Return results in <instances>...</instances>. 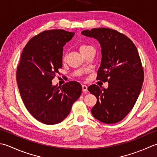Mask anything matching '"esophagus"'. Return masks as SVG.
I'll return each mask as SVG.
<instances>
[{"mask_svg": "<svg viewBox=\"0 0 157 157\" xmlns=\"http://www.w3.org/2000/svg\"><path fill=\"white\" fill-rule=\"evenodd\" d=\"M82 91H87V86L85 85H82Z\"/></svg>", "mask_w": 157, "mask_h": 157, "instance_id": "obj_1", "label": "esophagus"}]
</instances>
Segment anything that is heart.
Wrapping results in <instances>:
<instances>
[{"instance_id": "b5f03b06", "label": "heart", "mask_w": 157, "mask_h": 157, "mask_svg": "<svg viewBox=\"0 0 157 157\" xmlns=\"http://www.w3.org/2000/svg\"><path fill=\"white\" fill-rule=\"evenodd\" d=\"M89 47H91L90 46H87V45H82V46L80 47V52H81V51L84 50L85 49H87V48H89Z\"/></svg>"}]
</instances>
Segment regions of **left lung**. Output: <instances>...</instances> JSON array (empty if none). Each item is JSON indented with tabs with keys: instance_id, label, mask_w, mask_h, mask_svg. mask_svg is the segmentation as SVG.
Masks as SVG:
<instances>
[{
	"instance_id": "8db88e82",
	"label": "left lung",
	"mask_w": 157,
	"mask_h": 157,
	"mask_svg": "<svg viewBox=\"0 0 157 157\" xmlns=\"http://www.w3.org/2000/svg\"><path fill=\"white\" fill-rule=\"evenodd\" d=\"M81 34L100 43L101 59L97 79L108 82L107 89L96 85L88 87L97 98L91 113L102 123H116L132 110L141 91L144 75L138 52L125 35L110 28H93Z\"/></svg>"
}]
</instances>
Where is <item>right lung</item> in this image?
<instances>
[{
  "instance_id": "right-lung-1",
  "label": "right lung",
  "mask_w": 157,
  "mask_h": 157,
  "mask_svg": "<svg viewBox=\"0 0 157 157\" xmlns=\"http://www.w3.org/2000/svg\"><path fill=\"white\" fill-rule=\"evenodd\" d=\"M75 33L63 30L44 31L28 41L17 70V84L29 113L40 122L55 124L69 114L82 91L79 82L58 87L52 80L62 67L63 47Z\"/></svg>"
}]
</instances>
